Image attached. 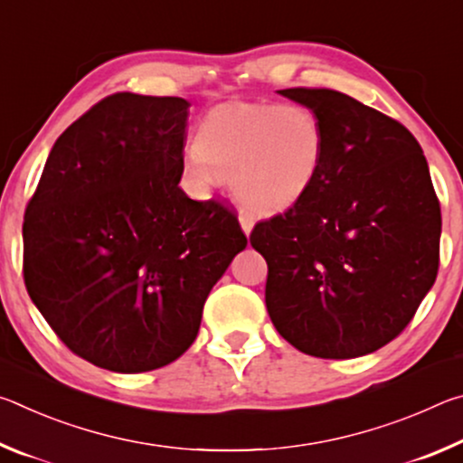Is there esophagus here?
<instances>
[{
  "label": "esophagus",
  "instance_id": "obj_1",
  "mask_svg": "<svg viewBox=\"0 0 463 463\" xmlns=\"http://www.w3.org/2000/svg\"><path fill=\"white\" fill-rule=\"evenodd\" d=\"M239 222H241L242 232H245L247 237H249L250 231H253V226H255L253 214H249V213H245V210H241V213H239Z\"/></svg>",
  "mask_w": 463,
  "mask_h": 463
}]
</instances>
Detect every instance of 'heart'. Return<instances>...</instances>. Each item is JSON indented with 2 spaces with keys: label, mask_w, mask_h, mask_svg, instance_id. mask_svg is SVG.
<instances>
[{
  "label": "heart",
  "mask_w": 463,
  "mask_h": 463,
  "mask_svg": "<svg viewBox=\"0 0 463 463\" xmlns=\"http://www.w3.org/2000/svg\"><path fill=\"white\" fill-rule=\"evenodd\" d=\"M325 155L326 135L312 109L237 101L203 116L198 140L182 153V171L198 194L231 179L234 198L268 214L307 195L323 171Z\"/></svg>",
  "instance_id": "heart-1"
}]
</instances>
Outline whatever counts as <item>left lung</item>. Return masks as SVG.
<instances>
[{
    "mask_svg": "<svg viewBox=\"0 0 463 463\" xmlns=\"http://www.w3.org/2000/svg\"><path fill=\"white\" fill-rule=\"evenodd\" d=\"M278 93L318 116L326 155L307 195L249 237L268 261L269 318L307 355L373 354L437 278L441 208L427 159L401 122L341 91Z\"/></svg>",
    "mask_w": 463,
    "mask_h": 463,
    "instance_id": "1",
    "label": "left lung"
}]
</instances>
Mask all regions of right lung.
I'll return each instance as SVG.
<instances>
[{
  "label": "right lung",
  "mask_w": 463,
  "mask_h": 463,
  "mask_svg": "<svg viewBox=\"0 0 463 463\" xmlns=\"http://www.w3.org/2000/svg\"><path fill=\"white\" fill-rule=\"evenodd\" d=\"M190 101L114 93L52 145L24 214V281L90 364L151 372L195 341L203 302L247 237L179 187Z\"/></svg>",
  "instance_id": "right-lung-1"
}]
</instances>
